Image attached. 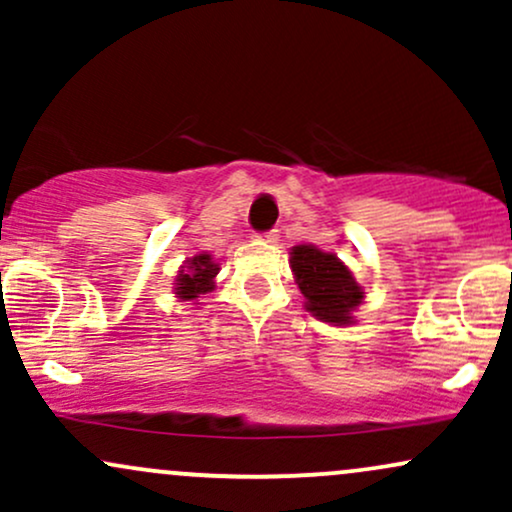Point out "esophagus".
Here are the masks:
<instances>
[{"label":"esophagus","mask_w":512,"mask_h":512,"mask_svg":"<svg viewBox=\"0 0 512 512\" xmlns=\"http://www.w3.org/2000/svg\"><path fill=\"white\" fill-rule=\"evenodd\" d=\"M260 240H264V243H276V240H279V231H267V233H262L260 236Z\"/></svg>","instance_id":"esophagus-1"}]
</instances>
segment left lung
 I'll return each instance as SVG.
<instances>
[{"label":"left lung","mask_w":512,"mask_h":512,"mask_svg":"<svg viewBox=\"0 0 512 512\" xmlns=\"http://www.w3.org/2000/svg\"><path fill=\"white\" fill-rule=\"evenodd\" d=\"M291 269L310 315L334 327L354 322V310L363 303V289L337 255L315 245H296L291 250Z\"/></svg>","instance_id":"left-lung-1"}]
</instances>
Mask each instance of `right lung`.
<instances>
[{
  "instance_id": "1",
  "label": "right lung",
  "mask_w": 512,
  "mask_h": 512,
  "mask_svg": "<svg viewBox=\"0 0 512 512\" xmlns=\"http://www.w3.org/2000/svg\"><path fill=\"white\" fill-rule=\"evenodd\" d=\"M216 274H219V264L214 262V257L209 252H199L182 264L180 274L175 276V296L180 301H197L202 293L214 289Z\"/></svg>"
}]
</instances>
